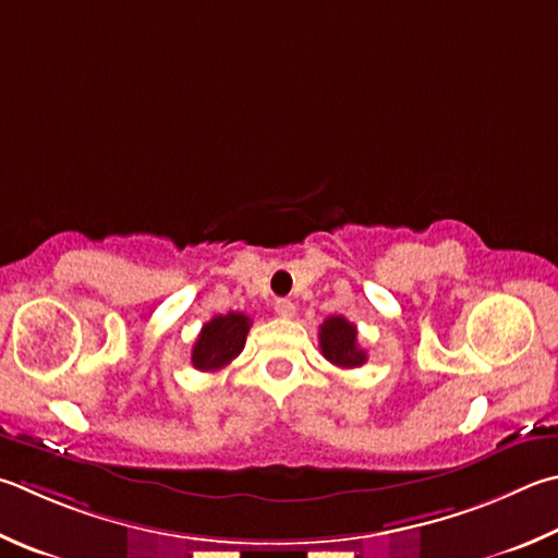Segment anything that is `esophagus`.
I'll use <instances>...</instances> for the list:
<instances>
[{"label": "esophagus", "instance_id": "1", "mask_svg": "<svg viewBox=\"0 0 558 558\" xmlns=\"http://www.w3.org/2000/svg\"><path fill=\"white\" fill-rule=\"evenodd\" d=\"M295 312H298L295 302H290V300H278L276 302V314H278V317L292 319V317H295Z\"/></svg>", "mask_w": 558, "mask_h": 558}]
</instances>
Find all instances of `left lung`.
I'll return each mask as SVG.
<instances>
[{"label": "left lung", "instance_id": "1", "mask_svg": "<svg viewBox=\"0 0 558 558\" xmlns=\"http://www.w3.org/2000/svg\"><path fill=\"white\" fill-rule=\"evenodd\" d=\"M319 349L322 356L337 368H359L368 359L366 351L359 347L356 327L341 314L324 319L319 327Z\"/></svg>", "mask_w": 558, "mask_h": 558}]
</instances>
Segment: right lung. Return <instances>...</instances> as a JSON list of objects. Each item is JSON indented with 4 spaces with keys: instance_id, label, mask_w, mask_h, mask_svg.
Instances as JSON below:
<instances>
[{
    "instance_id": "add662e5",
    "label": "right lung",
    "mask_w": 558,
    "mask_h": 558,
    "mask_svg": "<svg viewBox=\"0 0 558 558\" xmlns=\"http://www.w3.org/2000/svg\"><path fill=\"white\" fill-rule=\"evenodd\" d=\"M251 319L241 312L217 314L205 327L192 347V366L205 373H215L229 366L244 351Z\"/></svg>"
}]
</instances>
